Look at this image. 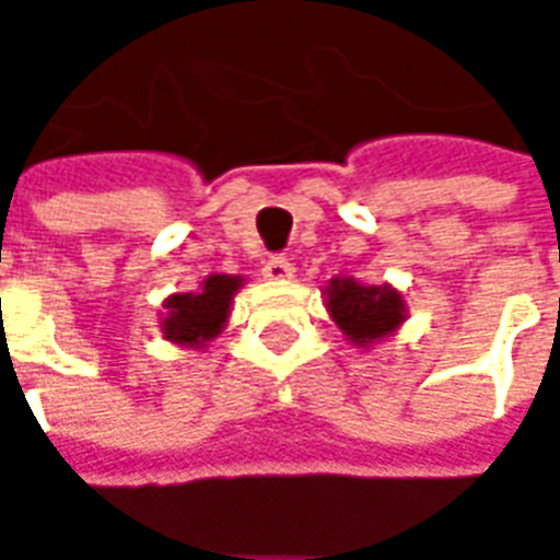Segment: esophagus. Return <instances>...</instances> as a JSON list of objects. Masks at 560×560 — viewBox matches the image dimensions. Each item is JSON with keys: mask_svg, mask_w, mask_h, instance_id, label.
Wrapping results in <instances>:
<instances>
[{"mask_svg": "<svg viewBox=\"0 0 560 560\" xmlns=\"http://www.w3.org/2000/svg\"><path fill=\"white\" fill-rule=\"evenodd\" d=\"M265 277L267 280H277V283H283V280H293L295 277V267L290 265V258H270L265 261Z\"/></svg>", "mask_w": 560, "mask_h": 560, "instance_id": "1", "label": "esophagus"}]
</instances>
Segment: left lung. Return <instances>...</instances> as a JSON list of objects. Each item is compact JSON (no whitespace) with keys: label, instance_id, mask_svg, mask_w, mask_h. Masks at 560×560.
Listing matches in <instances>:
<instances>
[{"label":"left lung","instance_id":"obj_1","mask_svg":"<svg viewBox=\"0 0 560 560\" xmlns=\"http://www.w3.org/2000/svg\"><path fill=\"white\" fill-rule=\"evenodd\" d=\"M324 293V305L330 322L343 330L352 347H375L394 337L406 322V299L390 283H359L355 277H334Z\"/></svg>","mask_w":560,"mask_h":560}]
</instances>
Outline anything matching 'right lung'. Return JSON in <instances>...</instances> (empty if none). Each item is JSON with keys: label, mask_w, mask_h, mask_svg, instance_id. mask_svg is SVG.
Returning a JSON list of instances; mask_svg holds the SVG:
<instances>
[{"label": "right lung", "mask_w": 560, "mask_h": 560, "mask_svg": "<svg viewBox=\"0 0 560 560\" xmlns=\"http://www.w3.org/2000/svg\"><path fill=\"white\" fill-rule=\"evenodd\" d=\"M242 283L245 277L236 273H210L195 293L166 295L160 318L163 337L183 350H205L230 322L233 295L242 290Z\"/></svg>", "instance_id": "add662e5"}]
</instances>
